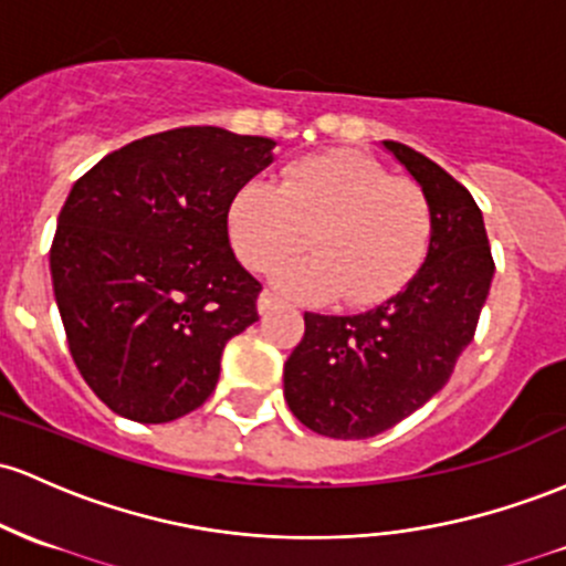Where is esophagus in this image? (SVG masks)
<instances>
[{"label":"esophagus","mask_w":566,"mask_h":566,"mask_svg":"<svg viewBox=\"0 0 566 566\" xmlns=\"http://www.w3.org/2000/svg\"><path fill=\"white\" fill-rule=\"evenodd\" d=\"M279 303H282V301H279L276 295L265 290V293H260V297H258V312H260V314H269L271 308L279 306Z\"/></svg>","instance_id":"obj_1"}]
</instances>
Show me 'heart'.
Listing matches in <instances>:
<instances>
[{
  "label": "heart",
  "instance_id": "obj_1",
  "mask_svg": "<svg viewBox=\"0 0 566 566\" xmlns=\"http://www.w3.org/2000/svg\"><path fill=\"white\" fill-rule=\"evenodd\" d=\"M228 239L252 271L284 263L273 282L303 301L365 308L389 301L416 276L430 250L432 209L424 190L392 177L363 153L331 150L284 166L282 179H250L228 201Z\"/></svg>",
  "mask_w": 566,
  "mask_h": 566
}]
</instances>
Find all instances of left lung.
Listing matches in <instances>:
<instances>
[{"mask_svg":"<svg viewBox=\"0 0 566 566\" xmlns=\"http://www.w3.org/2000/svg\"><path fill=\"white\" fill-rule=\"evenodd\" d=\"M384 147L430 201V250L411 282L370 312L303 314L306 333L284 363V400L325 438H374L440 392L492 287V247L468 188L408 145Z\"/></svg>","mask_w":566,"mask_h":566,"instance_id":"left-lung-1","label":"left lung"}]
</instances>
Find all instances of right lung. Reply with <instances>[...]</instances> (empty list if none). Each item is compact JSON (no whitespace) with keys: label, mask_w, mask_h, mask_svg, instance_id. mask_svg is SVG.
Instances as JSON below:
<instances>
[{"label":"right lung","mask_w":566,"mask_h":566,"mask_svg":"<svg viewBox=\"0 0 566 566\" xmlns=\"http://www.w3.org/2000/svg\"><path fill=\"white\" fill-rule=\"evenodd\" d=\"M276 142L217 126L145 136L74 182L51 247L53 293L77 370L142 424L196 411L260 282L235 260L228 201Z\"/></svg>","instance_id":"right-lung-1"}]
</instances>
